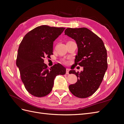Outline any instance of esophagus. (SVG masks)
Here are the masks:
<instances>
[{
    "mask_svg": "<svg viewBox=\"0 0 124 124\" xmlns=\"http://www.w3.org/2000/svg\"><path fill=\"white\" fill-rule=\"evenodd\" d=\"M69 71H70V69H68V68H67V69H66V74H69Z\"/></svg>",
    "mask_w": 124,
    "mask_h": 124,
    "instance_id": "obj_1",
    "label": "esophagus"
}]
</instances>
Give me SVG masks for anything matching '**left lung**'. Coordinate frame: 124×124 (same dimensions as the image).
Wrapping results in <instances>:
<instances>
[{
    "mask_svg": "<svg viewBox=\"0 0 124 124\" xmlns=\"http://www.w3.org/2000/svg\"><path fill=\"white\" fill-rule=\"evenodd\" d=\"M65 35L74 39L77 44L74 65L84 67L80 73L74 70L69 71V74L76 75L78 81L69 85V89L78 98H87L95 93L102 81L108 68L107 50L103 41L86 28H68Z\"/></svg>",
    "mask_w": 124,
    "mask_h": 124,
    "instance_id": "8db88e82",
    "label": "left lung"
}]
</instances>
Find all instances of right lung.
<instances>
[{
	"instance_id": "1",
	"label": "right lung",
	"mask_w": 124,
	"mask_h": 124,
	"mask_svg": "<svg viewBox=\"0 0 124 124\" xmlns=\"http://www.w3.org/2000/svg\"><path fill=\"white\" fill-rule=\"evenodd\" d=\"M65 28L38 26L28 32L18 47L16 66L26 90L32 95L41 97L52 91L54 80L58 75L66 73L60 63L48 69L44 58L53 54V42Z\"/></svg>"
}]
</instances>
